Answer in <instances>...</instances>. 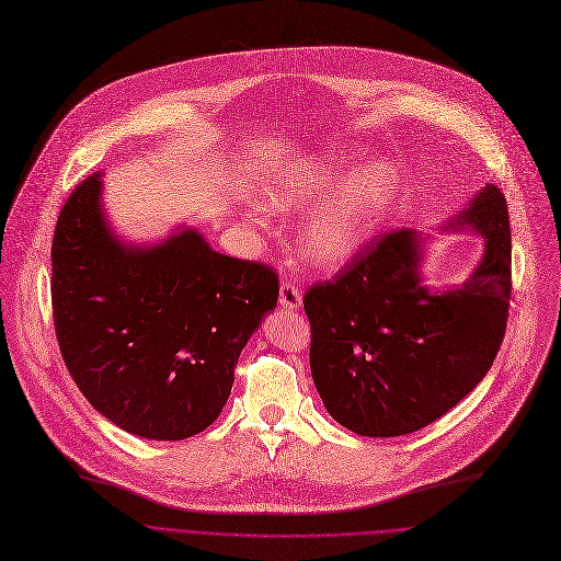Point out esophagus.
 <instances>
[{"label":"esophagus","mask_w":561,"mask_h":561,"mask_svg":"<svg viewBox=\"0 0 561 561\" xmlns=\"http://www.w3.org/2000/svg\"><path fill=\"white\" fill-rule=\"evenodd\" d=\"M279 307L286 309V311H290V313L301 307V293H299V288H297L295 284L284 282V284L279 286Z\"/></svg>","instance_id":"esophagus-1"}]
</instances>
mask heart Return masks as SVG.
<instances>
[{
	"label": "heart",
	"instance_id": "obj_1",
	"mask_svg": "<svg viewBox=\"0 0 561 561\" xmlns=\"http://www.w3.org/2000/svg\"><path fill=\"white\" fill-rule=\"evenodd\" d=\"M396 183V172L387 163L376 161L360 170L346 154H322L277 165L264 183V198L277 213H297L329 198L304 228V248L313 264L337 268L374 237ZM248 221L254 228H268L254 210L248 213Z\"/></svg>",
	"mask_w": 561,
	"mask_h": 561
}]
</instances>
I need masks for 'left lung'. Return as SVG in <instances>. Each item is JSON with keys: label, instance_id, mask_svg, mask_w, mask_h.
I'll list each match as a JSON object with an SVG mask.
<instances>
[{"label": "left lung", "instance_id": "8db88e82", "mask_svg": "<svg viewBox=\"0 0 561 561\" xmlns=\"http://www.w3.org/2000/svg\"><path fill=\"white\" fill-rule=\"evenodd\" d=\"M479 232L485 250L463 286L423 284L425 241L410 228L374 237L333 277L304 295L311 374L327 412L346 430L389 438L447 414L488 374L511 307V221L488 183L449 219Z\"/></svg>", "mask_w": 561, "mask_h": 561}]
</instances>
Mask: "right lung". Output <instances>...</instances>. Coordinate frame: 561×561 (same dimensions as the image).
I'll return each mask as SVG.
<instances>
[{
  "instance_id": "add662e5",
  "label": "right lung",
  "mask_w": 561,
  "mask_h": 561,
  "mask_svg": "<svg viewBox=\"0 0 561 561\" xmlns=\"http://www.w3.org/2000/svg\"><path fill=\"white\" fill-rule=\"evenodd\" d=\"M100 174L58 217L50 301L65 365L95 412L151 440L215 423L239 353L277 307L271 266L219 254L192 228L157 245L114 237Z\"/></svg>"
}]
</instances>
